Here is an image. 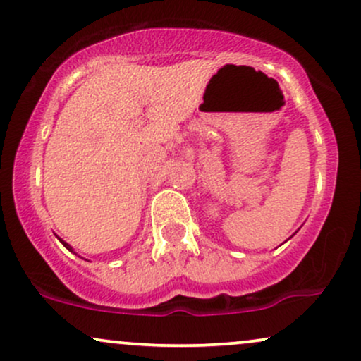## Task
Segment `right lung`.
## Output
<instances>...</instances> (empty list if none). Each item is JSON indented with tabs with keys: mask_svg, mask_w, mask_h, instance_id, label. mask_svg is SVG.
Masks as SVG:
<instances>
[{
	"mask_svg": "<svg viewBox=\"0 0 361 361\" xmlns=\"http://www.w3.org/2000/svg\"><path fill=\"white\" fill-rule=\"evenodd\" d=\"M59 241H61L62 244H64V246H66V247H68V250H69V251H71V252H73V247H71V246H69V244H68V243H64V241H62V239H59Z\"/></svg>",
	"mask_w": 361,
	"mask_h": 361,
	"instance_id": "obj_1",
	"label": "right lung"
}]
</instances>
